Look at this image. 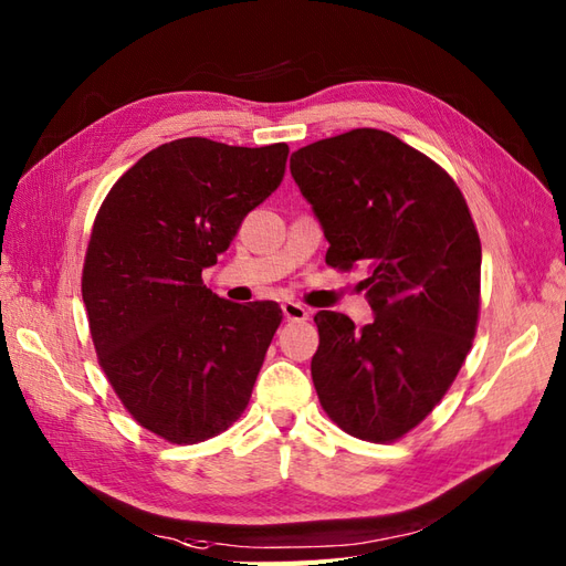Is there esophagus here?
<instances>
[{"mask_svg": "<svg viewBox=\"0 0 566 566\" xmlns=\"http://www.w3.org/2000/svg\"><path fill=\"white\" fill-rule=\"evenodd\" d=\"M282 311H284V318L286 321H298V323H302V321L308 318V311L302 304H296V302H284Z\"/></svg>", "mask_w": 566, "mask_h": 566, "instance_id": "34e87169", "label": "esophagus"}]
</instances>
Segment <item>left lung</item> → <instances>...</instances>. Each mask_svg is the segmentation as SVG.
<instances>
[{
	"instance_id": "8db88e82",
	"label": "left lung",
	"mask_w": 566,
	"mask_h": 566,
	"mask_svg": "<svg viewBox=\"0 0 566 566\" xmlns=\"http://www.w3.org/2000/svg\"><path fill=\"white\" fill-rule=\"evenodd\" d=\"M290 170L328 240L326 262L367 264L365 328L318 311L311 377L345 432L391 442L450 389L472 347L482 243L460 187L440 165L377 128L298 148Z\"/></svg>"
}]
</instances>
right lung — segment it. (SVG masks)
<instances>
[{"mask_svg": "<svg viewBox=\"0 0 566 566\" xmlns=\"http://www.w3.org/2000/svg\"><path fill=\"white\" fill-rule=\"evenodd\" d=\"M286 155V143H165L94 219L82 270L92 340L116 396L155 436L195 444L245 411L282 308L216 296L201 270L280 187Z\"/></svg>", "mask_w": 566, "mask_h": 566, "instance_id": "1", "label": "right lung"}]
</instances>
